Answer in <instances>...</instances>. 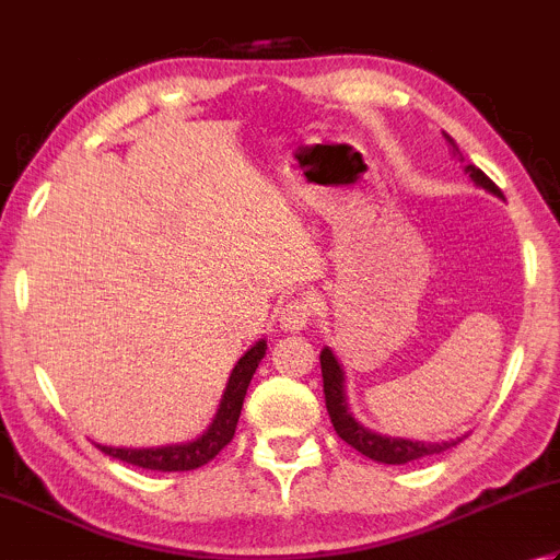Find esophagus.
Returning <instances> with one entry per match:
<instances>
[{
	"instance_id": "esophagus-1",
	"label": "esophagus",
	"mask_w": 560,
	"mask_h": 560,
	"mask_svg": "<svg viewBox=\"0 0 560 560\" xmlns=\"http://www.w3.org/2000/svg\"><path fill=\"white\" fill-rule=\"evenodd\" d=\"M313 315H315V301L311 295H299V299H291L281 308V327L287 332H299L313 320Z\"/></svg>"
}]
</instances>
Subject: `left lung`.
<instances>
[{
  "label": "left lung",
  "mask_w": 560,
  "mask_h": 560,
  "mask_svg": "<svg viewBox=\"0 0 560 560\" xmlns=\"http://www.w3.org/2000/svg\"><path fill=\"white\" fill-rule=\"evenodd\" d=\"M448 148H452V155L458 162H466V158L462 155V150L454 142L452 136H446ZM464 172L470 177L476 186L486 189L490 194H495L498 199H502V191L495 186L488 174L483 170H478L476 164L466 162ZM320 366H323V390H325V405L327 412H330V420L335 432L342 436V440L354 446L359 454H364L369 458H374L378 464H390V466H400V464H410L418 462L422 456H432V454H442L446 448L456 446L462 440H452V442H418V440H402V436H386L378 434L374 430H369L361 422L354 420V415L349 412L347 405V393H345V371L339 366V361L335 359L332 349L325 347L320 352Z\"/></svg>",
  "instance_id": "8db88e82"
}]
</instances>
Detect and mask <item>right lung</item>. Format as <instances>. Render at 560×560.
Here are the masks:
<instances>
[{
  "label": "right lung",
  "mask_w": 560,
  "mask_h": 560,
  "mask_svg": "<svg viewBox=\"0 0 560 560\" xmlns=\"http://www.w3.org/2000/svg\"><path fill=\"white\" fill-rule=\"evenodd\" d=\"M267 354V339H259L255 347H249L247 352L240 357V361L233 369V374L228 378L225 393L218 405V412L213 422L208 424V430L196 436L191 442L182 444H167V446H150V448H128V446H104L96 444L106 456L118 458V462L148 468V470H194L201 468L203 464L211 462L218 456L223 446L230 444L235 436V427L240 420V410H243V402L247 396V386L259 361Z\"/></svg>",
  "instance_id": "right-lung-1"
}]
</instances>
